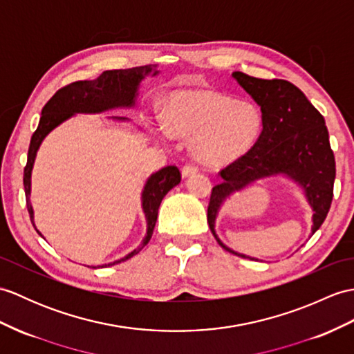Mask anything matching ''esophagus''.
<instances>
[{"instance_id":"obj_1","label":"esophagus","mask_w":354,"mask_h":354,"mask_svg":"<svg viewBox=\"0 0 354 354\" xmlns=\"http://www.w3.org/2000/svg\"><path fill=\"white\" fill-rule=\"evenodd\" d=\"M199 171V169H197V166H193V164H187V166L183 167V176L187 178V176H192L194 174H197Z\"/></svg>"}]
</instances>
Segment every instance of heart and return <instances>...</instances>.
Here are the masks:
<instances>
[{
  "instance_id": "1",
  "label": "heart",
  "mask_w": 354,
  "mask_h": 354,
  "mask_svg": "<svg viewBox=\"0 0 354 354\" xmlns=\"http://www.w3.org/2000/svg\"><path fill=\"white\" fill-rule=\"evenodd\" d=\"M257 105L211 92H184L171 100L162 131L194 136L197 158L207 164L231 162L248 153L262 133Z\"/></svg>"
}]
</instances>
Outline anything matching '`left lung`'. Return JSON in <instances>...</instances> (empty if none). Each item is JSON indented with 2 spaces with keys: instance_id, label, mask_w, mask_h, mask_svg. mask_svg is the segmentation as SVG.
I'll return each instance as SVG.
<instances>
[{
  "instance_id": "obj_1",
  "label": "left lung",
  "mask_w": 354,
  "mask_h": 354,
  "mask_svg": "<svg viewBox=\"0 0 354 354\" xmlns=\"http://www.w3.org/2000/svg\"><path fill=\"white\" fill-rule=\"evenodd\" d=\"M232 77L261 106L264 127L248 153L220 170L221 183L211 192L208 225L225 250L254 259L229 249L216 234V218L226 199L259 179L283 175L305 193L314 211V235L326 220L333 199L335 157L324 118L299 87L285 80H261L243 72H234Z\"/></svg>"
}]
</instances>
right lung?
<instances>
[{
    "instance_id": "right-lung-1",
    "label": "right lung",
    "mask_w": 354,
    "mask_h": 354,
    "mask_svg": "<svg viewBox=\"0 0 354 354\" xmlns=\"http://www.w3.org/2000/svg\"><path fill=\"white\" fill-rule=\"evenodd\" d=\"M158 71L153 64L138 66V68H131V69L105 71L96 80L77 81V83H72L69 86L60 88L59 92H57L51 100L45 104V106L42 109V116H40V120H39V127L31 137L27 166L24 169V188H26L27 208L30 212L32 226L36 227L35 211H32V207L30 203L31 170H32V166H35L36 155L40 145L44 142V138L51 133L54 128L59 127L60 123L71 119L73 114H78V113L97 114V113H104V111L116 110V109H131V106L136 105L140 83L145 80V77L147 75L155 77ZM111 119L120 120V122L129 120L127 118H118V116H113ZM179 183H180V174L176 166L162 167L161 170L155 171V174H152L149 178H147L142 192V208H143L146 223H147L146 236L143 238V243L140 244L137 249L128 253L127 257H123L114 262H110V264H105V267L119 264L122 261L133 258L134 254H137L147 243H149L155 223H157L158 208L161 205L162 197L166 196L171 188L176 187Z\"/></svg>"
}]
</instances>
